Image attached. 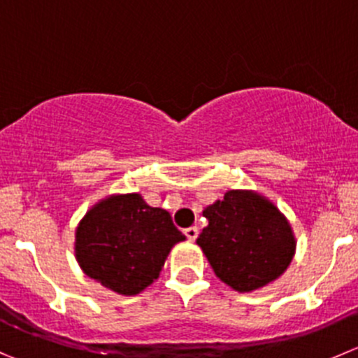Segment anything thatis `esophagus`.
Masks as SVG:
<instances>
[{"label": "esophagus", "instance_id": "obj_1", "mask_svg": "<svg viewBox=\"0 0 358 358\" xmlns=\"http://www.w3.org/2000/svg\"><path fill=\"white\" fill-rule=\"evenodd\" d=\"M185 236L188 237L189 241H195L196 237H199V228H196V227L186 228V230H185Z\"/></svg>", "mask_w": 358, "mask_h": 358}]
</instances>
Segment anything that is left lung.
Listing matches in <instances>:
<instances>
[{
	"mask_svg": "<svg viewBox=\"0 0 358 358\" xmlns=\"http://www.w3.org/2000/svg\"><path fill=\"white\" fill-rule=\"evenodd\" d=\"M209 224L196 244L214 274L241 294L283 275L297 248L294 228L274 202L253 189H228L203 209Z\"/></svg>",
	"mask_w": 358,
	"mask_h": 358,
	"instance_id": "left-lung-1",
	"label": "left lung"
}]
</instances>
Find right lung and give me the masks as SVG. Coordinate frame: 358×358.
<instances>
[{
    "label": "right lung",
    "instance_id": "right-lung-1",
    "mask_svg": "<svg viewBox=\"0 0 358 358\" xmlns=\"http://www.w3.org/2000/svg\"><path fill=\"white\" fill-rule=\"evenodd\" d=\"M185 239L169 210L148 206L141 193H115L84 214L73 250L84 274L131 297L155 283L170 250Z\"/></svg>",
    "mask_w": 358,
    "mask_h": 358
}]
</instances>
